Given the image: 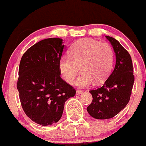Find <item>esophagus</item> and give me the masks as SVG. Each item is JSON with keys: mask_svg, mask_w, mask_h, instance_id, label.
<instances>
[{"mask_svg": "<svg viewBox=\"0 0 146 146\" xmlns=\"http://www.w3.org/2000/svg\"><path fill=\"white\" fill-rule=\"evenodd\" d=\"M82 93H83V91L79 90V89H76V95H79V94H82Z\"/></svg>", "mask_w": 146, "mask_h": 146, "instance_id": "34e87169", "label": "esophagus"}]
</instances>
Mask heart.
Listing matches in <instances>:
<instances>
[{"label": "heart", "mask_w": 146, "mask_h": 146, "mask_svg": "<svg viewBox=\"0 0 146 146\" xmlns=\"http://www.w3.org/2000/svg\"><path fill=\"white\" fill-rule=\"evenodd\" d=\"M114 53L110 44L92 39L76 42L59 62V70L65 82L72 84L77 76L79 67L82 74L74 84L80 87L104 82L113 68Z\"/></svg>", "instance_id": "obj_1"}]
</instances>
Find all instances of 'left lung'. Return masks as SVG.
<instances>
[{"mask_svg":"<svg viewBox=\"0 0 146 146\" xmlns=\"http://www.w3.org/2000/svg\"><path fill=\"white\" fill-rule=\"evenodd\" d=\"M106 37L114 50L116 65L101 87L89 91L93 100L86 109L96 119H111L123 110L129 102L134 83L131 55L118 40L109 36Z\"/></svg>","mask_w":146,"mask_h":146,"instance_id":"left-lung-1","label":"left lung"}]
</instances>
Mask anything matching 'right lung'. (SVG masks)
I'll list each match as a JSON object with an SVG mask.
<instances>
[{"label": "right lung", "instance_id": "1", "mask_svg": "<svg viewBox=\"0 0 146 146\" xmlns=\"http://www.w3.org/2000/svg\"><path fill=\"white\" fill-rule=\"evenodd\" d=\"M62 39L47 38L28 49L21 58L17 89L21 106L33 121L49 125L61 119L64 103L76 90L60 77Z\"/></svg>", "mask_w": 146, "mask_h": 146}]
</instances>
